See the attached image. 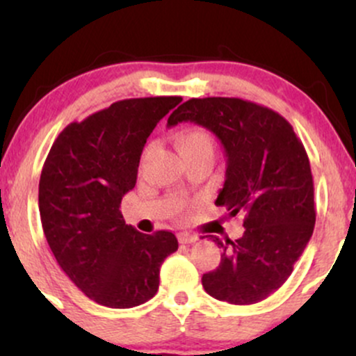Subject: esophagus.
Segmentation results:
<instances>
[{
    "label": "esophagus",
    "mask_w": 356,
    "mask_h": 356,
    "mask_svg": "<svg viewBox=\"0 0 356 356\" xmlns=\"http://www.w3.org/2000/svg\"><path fill=\"white\" fill-rule=\"evenodd\" d=\"M179 243L181 244H192L199 239L197 234H191V232H179L177 234Z\"/></svg>",
    "instance_id": "esophagus-1"
}]
</instances>
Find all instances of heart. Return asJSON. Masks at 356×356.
Instances as JSON below:
<instances>
[{
    "mask_svg": "<svg viewBox=\"0 0 356 356\" xmlns=\"http://www.w3.org/2000/svg\"><path fill=\"white\" fill-rule=\"evenodd\" d=\"M175 145H177L179 152L182 155L214 154V138L207 130L199 129V127L181 130L175 136Z\"/></svg>",
    "mask_w": 356,
    "mask_h": 356,
    "instance_id": "obj_1",
    "label": "heart"
}]
</instances>
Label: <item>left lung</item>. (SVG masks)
Instances as JSON below:
<instances>
[{
    "instance_id": "obj_1",
    "label": "left lung",
    "mask_w": 356,
    "mask_h": 356,
    "mask_svg": "<svg viewBox=\"0 0 356 356\" xmlns=\"http://www.w3.org/2000/svg\"><path fill=\"white\" fill-rule=\"evenodd\" d=\"M194 122L226 150L227 169L216 206L244 216L239 239L207 236L222 249L220 263L202 276L212 298L254 305L280 289L313 234L314 187L309 159L291 124L275 110L229 97L191 99L167 127Z\"/></svg>"
}]
</instances>
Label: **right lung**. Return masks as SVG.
<instances>
[{"instance_id":"obj_1","label":"right lung","mask_w":356,"mask_h":356,"mask_svg":"<svg viewBox=\"0 0 356 356\" xmlns=\"http://www.w3.org/2000/svg\"><path fill=\"white\" fill-rule=\"evenodd\" d=\"M181 97L120 100L65 127L38 187L44 238L65 275L90 300L134 308L159 289L164 259L177 251L170 231L125 224L122 197L136 187L142 150Z\"/></svg>"}]
</instances>
